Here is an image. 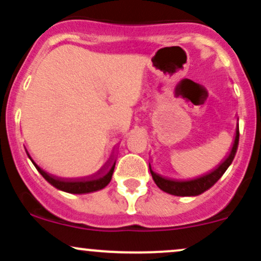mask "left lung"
Segmentation results:
<instances>
[{
  "instance_id": "left-lung-1",
  "label": "left lung",
  "mask_w": 261,
  "mask_h": 261,
  "mask_svg": "<svg viewBox=\"0 0 261 261\" xmlns=\"http://www.w3.org/2000/svg\"><path fill=\"white\" fill-rule=\"evenodd\" d=\"M238 142H239V128H237L236 131V139L233 142V147L230 149L228 157L224 160L216 169L212 170L211 173L200 176L196 179H190V180H174V179H168L164 178L157 173H154L152 170L151 166H149V172H151L152 178L157 187L161 190L166 191V193L170 194V195L175 196H197L200 194H202L203 191L208 190L210 188L214 187L215 182H216L221 176L223 175V173L226 172L227 168L230 166L233 160H234V155L237 153V149H238Z\"/></svg>"
}]
</instances>
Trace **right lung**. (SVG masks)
Segmentation results:
<instances>
[{"label": "right lung", "instance_id": "right-lung-1", "mask_svg": "<svg viewBox=\"0 0 261 261\" xmlns=\"http://www.w3.org/2000/svg\"><path fill=\"white\" fill-rule=\"evenodd\" d=\"M27 154H28V152H27ZM28 157L31 158L32 163L34 164L35 168L38 169V172L44 176L45 180L49 181L53 187L59 189V190L66 191V193H70V194H88V193H93V191H98L100 190V189L106 188L110 182V180H112L114 168H115V162H114L109 169L106 170L103 174L98 176H88V178H81V179H64L45 172L44 169H41L40 167H39L38 164L32 160L31 155L28 154Z\"/></svg>", "mask_w": 261, "mask_h": 261}]
</instances>
